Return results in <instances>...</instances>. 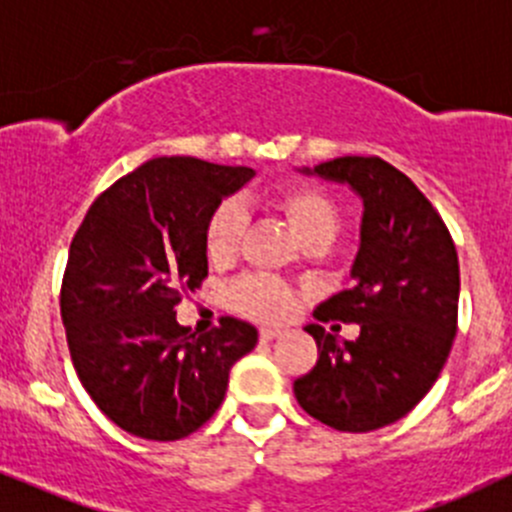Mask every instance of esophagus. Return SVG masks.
<instances>
[{
    "instance_id": "34e87169",
    "label": "esophagus",
    "mask_w": 512,
    "mask_h": 512,
    "mask_svg": "<svg viewBox=\"0 0 512 512\" xmlns=\"http://www.w3.org/2000/svg\"><path fill=\"white\" fill-rule=\"evenodd\" d=\"M280 335H282L280 327H262V330H260V340L262 342H270V340H275V337H280Z\"/></svg>"
}]
</instances>
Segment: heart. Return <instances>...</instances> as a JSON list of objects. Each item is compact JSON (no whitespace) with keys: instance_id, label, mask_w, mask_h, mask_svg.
I'll return each mask as SVG.
<instances>
[{"instance_id":"b5f03b06","label":"heart","mask_w":512,"mask_h":512,"mask_svg":"<svg viewBox=\"0 0 512 512\" xmlns=\"http://www.w3.org/2000/svg\"><path fill=\"white\" fill-rule=\"evenodd\" d=\"M270 205L290 222L305 247L332 245L342 225L337 202L312 185H285L270 195ZM245 212L235 202H222L205 225V252L210 262L225 265L235 257L245 232ZM230 305L252 320H280L292 310V292L285 282L267 275H247L230 287Z\"/></svg>"}]
</instances>
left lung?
I'll list each match as a JSON object with an SVG mask.
<instances>
[{"label": "left lung", "instance_id": "obj_1", "mask_svg": "<svg viewBox=\"0 0 512 512\" xmlns=\"http://www.w3.org/2000/svg\"><path fill=\"white\" fill-rule=\"evenodd\" d=\"M300 172L347 185L362 200L352 287L315 310L322 322H357L360 337L340 340L307 325L317 365L292 390L330 428H385L428 395L448 360L458 330V252L428 197L380 157H337Z\"/></svg>", "mask_w": 512, "mask_h": 512}]
</instances>
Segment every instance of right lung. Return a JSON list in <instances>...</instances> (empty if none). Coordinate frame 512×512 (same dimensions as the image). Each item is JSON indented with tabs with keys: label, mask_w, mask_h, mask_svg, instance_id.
Here are the masks:
<instances>
[{
	"label": "right lung",
	"mask_w": 512,
	"mask_h": 512,
	"mask_svg": "<svg viewBox=\"0 0 512 512\" xmlns=\"http://www.w3.org/2000/svg\"><path fill=\"white\" fill-rule=\"evenodd\" d=\"M255 177L195 157H157L92 202L69 245L62 322L79 382L99 410L145 440H180L220 408L255 325L222 317L190 335L175 305L207 277L205 225Z\"/></svg>",
	"instance_id": "add662e5"
}]
</instances>
